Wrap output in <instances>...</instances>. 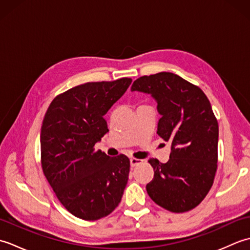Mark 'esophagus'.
I'll use <instances>...</instances> for the list:
<instances>
[{"instance_id":"1","label":"esophagus","mask_w":250,"mask_h":250,"mask_svg":"<svg viewBox=\"0 0 250 250\" xmlns=\"http://www.w3.org/2000/svg\"><path fill=\"white\" fill-rule=\"evenodd\" d=\"M140 163H142V160H140V159H136V158H131L130 159V164H131L132 167H136L137 164H140Z\"/></svg>"}]
</instances>
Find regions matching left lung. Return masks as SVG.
I'll return each instance as SVG.
<instances>
[{
    "mask_svg": "<svg viewBox=\"0 0 250 250\" xmlns=\"http://www.w3.org/2000/svg\"><path fill=\"white\" fill-rule=\"evenodd\" d=\"M131 91L150 94L161 118L157 133L171 142L167 163L150 158L155 175L146 186L151 200L173 213L199 205L214 182L218 158V122L202 90L176 74L143 76Z\"/></svg>",
    "mask_w": 250,
    "mask_h": 250,
    "instance_id": "8db88e82",
    "label": "left lung"
}]
</instances>
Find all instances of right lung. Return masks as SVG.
Segmentation results:
<instances>
[{
  "label": "right lung",
  "mask_w": 250,
  "mask_h": 250,
  "mask_svg": "<svg viewBox=\"0 0 250 250\" xmlns=\"http://www.w3.org/2000/svg\"><path fill=\"white\" fill-rule=\"evenodd\" d=\"M131 78L87 83L57 97L41 131L43 172L61 204L83 220L109 215L120 203L130 160L110 158L94 145L107 133L104 116L125 94Z\"/></svg>",
  "instance_id": "right-lung-1"
}]
</instances>
